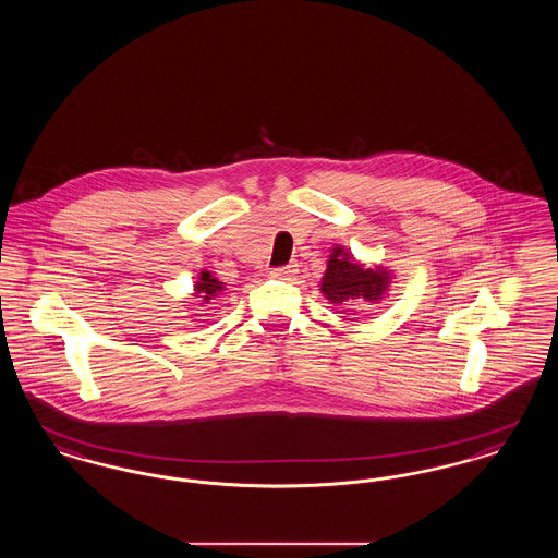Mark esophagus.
I'll list each match as a JSON object with an SVG mask.
<instances>
[{
    "mask_svg": "<svg viewBox=\"0 0 558 558\" xmlns=\"http://www.w3.org/2000/svg\"><path fill=\"white\" fill-rule=\"evenodd\" d=\"M296 274V264H289V266L274 267L271 269V276L276 278H291Z\"/></svg>",
    "mask_w": 558,
    "mask_h": 558,
    "instance_id": "obj_1",
    "label": "esophagus"
}]
</instances>
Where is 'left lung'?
<instances>
[{
    "label": "left lung",
    "mask_w": 558,
    "mask_h": 558,
    "mask_svg": "<svg viewBox=\"0 0 558 558\" xmlns=\"http://www.w3.org/2000/svg\"><path fill=\"white\" fill-rule=\"evenodd\" d=\"M389 274L383 269H364L351 262L343 248H335L328 262V269L322 278V292L332 303H343L349 299L378 301L387 291Z\"/></svg>",
    "instance_id": "left-lung-1"
}]
</instances>
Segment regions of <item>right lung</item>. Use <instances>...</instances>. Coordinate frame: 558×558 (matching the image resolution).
<instances>
[{"instance_id":"add662e5","label":"right lung","mask_w":558,"mask_h":558,"mask_svg":"<svg viewBox=\"0 0 558 558\" xmlns=\"http://www.w3.org/2000/svg\"><path fill=\"white\" fill-rule=\"evenodd\" d=\"M196 296H201V299H205V303L213 299V296H217L219 292L223 291V282H219L217 278H213L209 271H203L201 274V280L196 282Z\"/></svg>"}]
</instances>
